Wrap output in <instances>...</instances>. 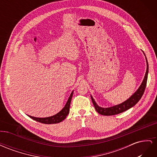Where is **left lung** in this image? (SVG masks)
Instances as JSON below:
<instances>
[{
    "label": "left lung",
    "instance_id": "obj_1",
    "mask_svg": "<svg viewBox=\"0 0 157 157\" xmlns=\"http://www.w3.org/2000/svg\"><path fill=\"white\" fill-rule=\"evenodd\" d=\"M144 55L145 56V53ZM145 59L147 61V70H146V73L145 77L144 78L143 82H142L141 84L140 85V86L139 88L137 89V91L132 95V96L129 98L127 100H126L124 102H122L121 104H118V105L110 107H107V108H103L98 106L96 101H94V98L91 96V99L92 103L94 105L95 109H96V111L100 114V115H105V116H111V115H117V114L121 113L122 112H124L128 109H130L131 107H134L136 104L140 101V99L141 98L142 96L145 92V89L147 85V77H148V71H149V65L148 62H147V59L146 58L145 56Z\"/></svg>",
    "mask_w": 157,
    "mask_h": 157
}]
</instances>
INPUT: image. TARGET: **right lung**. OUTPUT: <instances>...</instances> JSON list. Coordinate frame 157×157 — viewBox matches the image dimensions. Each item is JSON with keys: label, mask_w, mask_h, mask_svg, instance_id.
Instances as JSON below:
<instances>
[{"label": "right lung", "mask_w": 157, "mask_h": 157, "mask_svg": "<svg viewBox=\"0 0 157 157\" xmlns=\"http://www.w3.org/2000/svg\"><path fill=\"white\" fill-rule=\"evenodd\" d=\"M73 91L71 92L65 107L63 108L62 110L60 111L58 113H57L56 115L52 117H45V118H36V117H34L29 115L28 116H29L30 118H31L33 120L41 123H43V124H57V123H59L61 121H63L66 118V117L68 115V114L69 113L70 104L71 101V99H72V97H73Z\"/></svg>", "instance_id": "add662e5"}]
</instances>
